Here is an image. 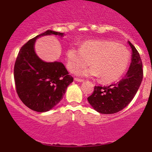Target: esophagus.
I'll use <instances>...</instances> for the list:
<instances>
[{
    "instance_id": "obj_1",
    "label": "esophagus",
    "mask_w": 152,
    "mask_h": 152,
    "mask_svg": "<svg viewBox=\"0 0 152 152\" xmlns=\"http://www.w3.org/2000/svg\"><path fill=\"white\" fill-rule=\"evenodd\" d=\"M74 80L75 81H77V82H83L84 80L81 79V78H74Z\"/></svg>"
}]
</instances>
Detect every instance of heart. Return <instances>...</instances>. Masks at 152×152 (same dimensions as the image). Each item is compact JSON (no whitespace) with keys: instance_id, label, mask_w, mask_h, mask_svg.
I'll use <instances>...</instances> for the list:
<instances>
[{"instance_id":"1","label":"heart","mask_w":152,"mask_h":152,"mask_svg":"<svg viewBox=\"0 0 152 152\" xmlns=\"http://www.w3.org/2000/svg\"><path fill=\"white\" fill-rule=\"evenodd\" d=\"M66 66L72 73L85 68L91 62L89 69L78 71L83 76H97L102 81L110 83L122 77L129 64L128 51L111 41H88L79 49L69 48L66 53Z\"/></svg>"}]
</instances>
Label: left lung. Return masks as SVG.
Instances as JSON below:
<instances>
[{
	"label": "left lung",
	"mask_w": 152,
	"mask_h": 152,
	"mask_svg": "<svg viewBox=\"0 0 152 152\" xmlns=\"http://www.w3.org/2000/svg\"><path fill=\"white\" fill-rule=\"evenodd\" d=\"M131 63L126 76L120 81L109 86H95L88 101L97 112L111 114L124 109L134 98L143 77L142 62L137 50L130 41Z\"/></svg>",
	"instance_id": "left-lung-1"
}]
</instances>
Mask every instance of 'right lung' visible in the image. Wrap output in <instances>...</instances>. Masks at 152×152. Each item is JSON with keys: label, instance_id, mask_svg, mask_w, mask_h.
I'll list each match as a JSON object with an SVG mask.
<instances>
[{"label": "right lung", "instance_id": "right-lung-1", "mask_svg": "<svg viewBox=\"0 0 152 152\" xmlns=\"http://www.w3.org/2000/svg\"><path fill=\"white\" fill-rule=\"evenodd\" d=\"M48 35L62 37L64 33L48 30L29 40L21 48L14 67L17 95L26 107L38 112L56 106L74 80L62 62H44L36 55V39Z\"/></svg>", "mask_w": 152, "mask_h": 152}]
</instances>
